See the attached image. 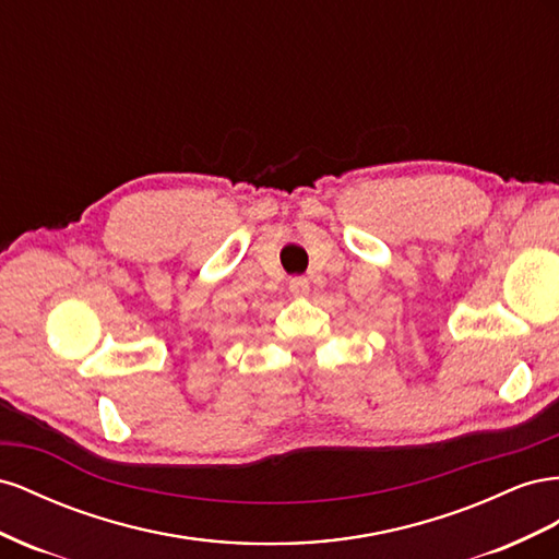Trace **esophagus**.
<instances>
[{
  "label": "esophagus",
  "mask_w": 559,
  "mask_h": 559,
  "mask_svg": "<svg viewBox=\"0 0 559 559\" xmlns=\"http://www.w3.org/2000/svg\"><path fill=\"white\" fill-rule=\"evenodd\" d=\"M290 293L295 295V297H307L309 295V281L305 278V276H295L293 281H290Z\"/></svg>",
  "instance_id": "34e87169"
}]
</instances>
